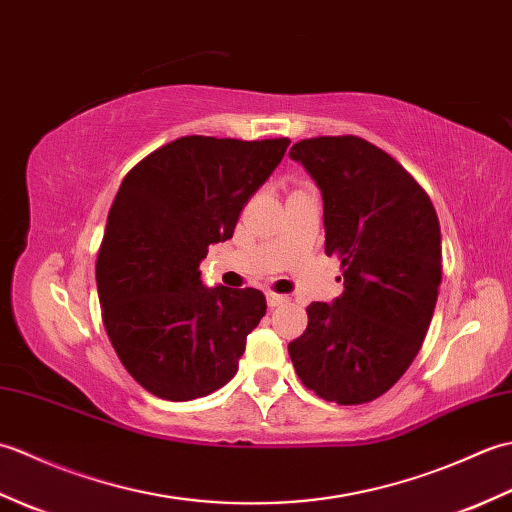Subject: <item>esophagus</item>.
I'll return each mask as SVG.
<instances>
[{"label": "esophagus", "instance_id": "34e87169", "mask_svg": "<svg viewBox=\"0 0 512 512\" xmlns=\"http://www.w3.org/2000/svg\"><path fill=\"white\" fill-rule=\"evenodd\" d=\"M266 301L270 308H277V306H284V303L290 301L288 295H279V292H266Z\"/></svg>", "mask_w": 512, "mask_h": 512}]
</instances>
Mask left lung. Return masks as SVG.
Wrapping results in <instances>:
<instances>
[{"instance_id": "left-lung-1", "label": "left lung", "mask_w": 512, "mask_h": 512, "mask_svg": "<svg viewBox=\"0 0 512 512\" xmlns=\"http://www.w3.org/2000/svg\"><path fill=\"white\" fill-rule=\"evenodd\" d=\"M323 195L325 255L343 268V295L310 303L288 345L301 383L336 405H363L394 387L420 352L442 281L440 222L418 180L358 136L292 145Z\"/></svg>"}]
</instances>
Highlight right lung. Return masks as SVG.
Returning a JSON list of instances; mask_svg holds the SVG:
<instances>
[{"mask_svg":"<svg viewBox=\"0 0 512 512\" xmlns=\"http://www.w3.org/2000/svg\"><path fill=\"white\" fill-rule=\"evenodd\" d=\"M288 138L182 136L129 169L96 257L105 332L151 394L184 402L237 372L266 314L255 288H206L200 262L284 158Z\"/></svg>","mask_w":512,"mask_h":512,"instance_id":"add662e5","label":"right lung"}]
</instances>
